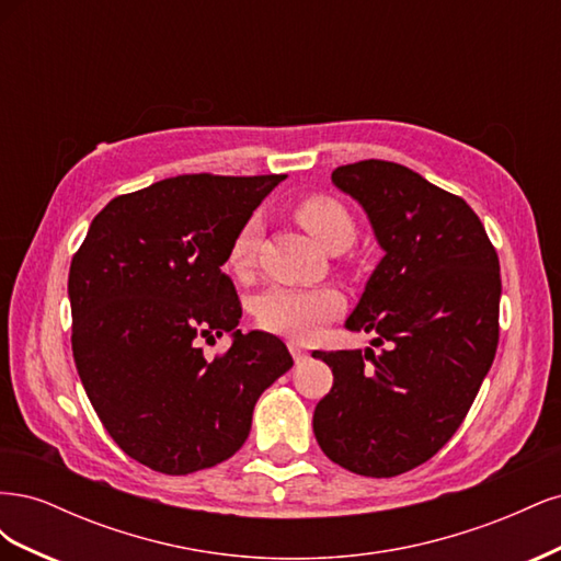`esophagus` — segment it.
I'll return each instance as SVG.
<instances>
[{"mask_svg": "<svg viewBox=\"0 0 561 561\" xmlns=\"http://www.w3.org/2000/svg\"><path fill=\"white\" fill-rule=\"evenodd\" d=\"M287 348H290V353H293V358L297 360V363H301V360H307L309 358V351L307 348H301L299 344H287Z\"/></svg>", "mask_w": 561, "mask_h": 561, "instance_id": "34e87169", "label": "esophagus"}]
</instances>
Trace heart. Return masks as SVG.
Instances as JSON below:
<instances>
[{
    "mask_svg": "<svg viewBox=\"0 0 561 561\" xmlns=\"http://www.w3.org/2000/svg\"><path fill=\"white\" fill-rule=\"evenodd\" d=\"M297 222L328 252H344L355 241V219L342 201L325 194L307 196L295 208ZM262 239L260 217H248L236 231L227 252L231 274L245 276L252 268ZM342 309V297L332 287H271L262 293L254 313L260 325L287 336H311L322 322Z\"/></svg>",
    "mask_w": 561,
    "mask_h": 561,
    "instance_id": "heart-1",
    "label": "heart"
}]
</instances>
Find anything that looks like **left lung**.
I'll use <instances>...</instances> for the list:
<instances>
[{
	"instance_id": "8db88e82",
	"label": "left lung",
	"mask_w": 561,
	"mask_h": 561,
	"mask_svg": "<svg viewBox=\"0 0 561 561\" xmlns=\"http://www.w3.org/2000/svg\"><path fill=\"white\" fill-rule=\"evenodd\" d=\"M332 182L383 250L346 330L386 348L313 351L334 375L313 433L342 468L393 478L443 449L478 396L499 346L501 266L468 203L410 168L369 159Z\"/></svg>"
}]
</instances>
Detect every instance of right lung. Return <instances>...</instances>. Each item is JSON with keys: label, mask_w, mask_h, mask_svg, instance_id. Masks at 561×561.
<instances>
[{"label": "right lung", "mask_w": 561, "mask_h": 561, "mask_svg": "<svg viewBox=\"0 0 561 561\" xmlns=\"http://www.w3.org/2000/svg\"><path fill=\"white\" fill-rule=\"evenodd\" d=\"M285 175H178L112 198L72 257V351L114 443L142 466L190 474L243 447L254 402L293 367L278 336L236 330L222 274L236 231ZM232 334L208 362L198 335Z\"/></svg>", "instance_id": "right-lung-1"}]
</instances>
